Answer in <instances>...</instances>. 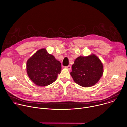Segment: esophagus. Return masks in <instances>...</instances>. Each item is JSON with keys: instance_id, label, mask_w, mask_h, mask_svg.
Masks as SVG:
<instances>
[{"instance_id": "1", "label": "esophagus", "mask_w": 127, "mask_h": 127, "mask_svg": "<svg viewBox=\"0 0 127 127\" xmlns=\"http://www.w3.org/2000/svg\"><path fill=\"white\" fill-rule=\"evenodd\" d=\"M66 68L67 69H68L69 70H70L71 69V66H70V65H68V66H66Z\"/></svg>"}]
</instances>
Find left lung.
<instances>
[{"label":"left lung","mask_w":127,"mask_h":127,"mask_svg":"<svg viewBox=\"0 0 127 127\" xmlns=\"http://www.w3.org/2000/svg\"><path fill=\"white\" fill-rule=\"evenodd\" d=\"M70 75L78 85L88 87L98 82L103 73V66L100 60L94 54L88 56H79L72 66Z\"/></svg>","instance_id":"obj_1"}]
</instances>
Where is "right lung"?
I'll return each mask as SVG.
<instances>
[{
	"mask_svg": "<svg viewBox=\"0 0 127 127\" xmlns=\"http://www.w3.org/2000/svg\"><path fill=\"white\" fill-rule=\"evenodd\" d=\"M27 72L37 85H49L57 78L61 71V63L43 48L36 52L27 62Z\"/></svg>",
	"mask_w": 127,
	"mask_h": 127,
	"instance_id": "add662e5",
	"label": "right lung"
}]
</instances>
